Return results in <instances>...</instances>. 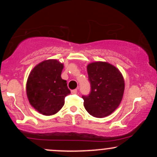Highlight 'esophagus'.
I'll use <instances>...</instances> for the list:
<instances>
[{"label":"esophagus","mask_w":157,"mask_h":157,"mask_svg":"<svg viewBox=\"0 0 157 157\" xmlns=\"http://www.w3.org/2000/svg\"><path fill=\"white\" fill-rule=\"evenodd\" d=\"M71 94H77V89L72 90V91H71Z\"/></svg>","instance_id":"obj_1"}]
</instances>
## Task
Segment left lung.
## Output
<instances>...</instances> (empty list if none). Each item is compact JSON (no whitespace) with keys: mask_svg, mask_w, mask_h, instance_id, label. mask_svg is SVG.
Segmentation results:
<instances>
[{"mask_svg":"<svg viewBox=\"0 0 157 157\" xmlns=\"http://www.w3.org/2000/svg\"><path fill=\"white\" fill-rule=\"evenodd\" d=\"M91 92L82 96L85 109L89 114L102 118L120 105L125 90V81L120 70L107 62H94L87 66Z\"/></svg>","mask_w":157,"mask_h":157,"instance_id":"1","label":"left lung"}]
</instances>
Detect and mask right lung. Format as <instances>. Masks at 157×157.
Wrapping results in <instances>:
<instances>
[{
    "label": "right lung",
    "instance_id": "right-lung-1",
    "mask_svg": "<svg viewBox=\"0 0 157 157\" xmlns=\"http://www.w3.org/2000/svg\"><path fill=\"white\" fill-rule=\"evenodd\" d=\"M63 64L49 59L33 68L26 82V94L30 105L46 116L62 109L65 97L70 94L66 80L61 78Z\"/></svg>",
    "mask_w": 157,
    "mask_h": 157
}]
</instances>
